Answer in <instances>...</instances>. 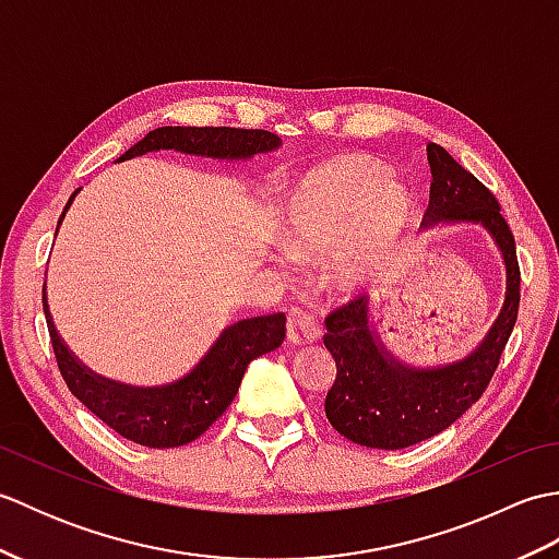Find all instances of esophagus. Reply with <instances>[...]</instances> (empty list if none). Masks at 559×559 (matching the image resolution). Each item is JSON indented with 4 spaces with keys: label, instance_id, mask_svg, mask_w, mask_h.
Masks as SVG:
<instances>
[{
    "label": "esophagus",
    "instance_id": "obj_1",
    "mask_svg": "<svg viewBox=\"0 0 559 559\" xmlns=\"http://www.w3.org/2000/svg\"><path fill=\"white\" fill-rule=\"evenodd\" d=\"M286 334L293 343L298 346H305V343H314L322 336V324L312 312H305L300 307H293L288 310V324H286Z\"/></svg>",
    "mask_w": 559,
    "mask_h": 559
}]
</instances>
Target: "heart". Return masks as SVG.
I'll return each instance as SVG.
<instances>
[{
	"mask_svg": "<svg viewBox=\"0 0 559 559\" xmlns=\"http://www.w3.org/2000/svg\"><path fill=\"white\" fill-rule=\"evenodd\" d=\"M411 199L382 165L331 158L307 170L281 204V240L295 254L338 249L336 276L362 278L408 221Z\"/></svg>",
	"mask_w": 559,
	"mask_h": 559,
	"instance_id": "b5f03b06",
	"label": "heart"
}]
</instances>
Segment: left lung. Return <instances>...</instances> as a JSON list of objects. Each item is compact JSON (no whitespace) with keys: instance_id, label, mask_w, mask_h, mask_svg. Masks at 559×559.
<instances>
[{"instance_id":"left-lung-1","label":"left lung","mask_w":559,"mask_h":559,"mask_svg":"<svg viewBox=\"0 0 559 559\" xmlns=\"http://www.w3.org/2000/svg\"><path fill=\"white\" fill-rule=\"evenodd\" d=\"M427 163L432 185L423 228L483 225L504 259V305L476 350L439 367H413L394 358L377 336L367 298H355L326 317L324 346L336 360L326 418L336 432L370 449L413 447L456 423L488 389L519 314L516 245L495 194L442 146L427 144Z\"/></svg>"}]
</instances>
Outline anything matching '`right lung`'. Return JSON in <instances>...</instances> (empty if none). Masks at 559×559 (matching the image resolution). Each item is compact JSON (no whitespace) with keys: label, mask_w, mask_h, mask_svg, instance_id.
I'll return each mask as SVG.
<instances>
[{"label":"right lung","mask_w":559,"mask_h":559,"mask_svg":"<svg viewBox=\"0 0 559 559\" xmlns=\"http://www.w3.org/2000/svg\"><path fill=\"white\" fill-rule=\"evenodd\" d=\"M278 146L281 139L266 129L158 127L124 151L117 163L144 156L151 151H180L201 158L245 160L254 158L257 153L276 151ZM76 194L79 189L69 197L59 223ZM43 310L59 372H62L71 394L93 415H98L105 425H110L117 435L153 449L182 447L204 435L228 411L237 389H240L247 365L259 355L278 348L286 338V314L283 312L240 319V322L225 326L204 358L194 365V370H189L177 382L163 386H132L88 370L67 348L55 329L45 288Z\"/></svg>","instance_id":"right-lung-1"}]
</instances>
